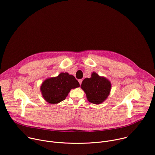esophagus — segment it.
Returning <instances> with one entry per match:
<instances>
[{
    "label": "esophagus",
    "instance_id": "1",
    "mask_svg": "<svg viewBox=\"0 0 155 155\" xmlns=\"http://www.w3.org/2000/svg\"><path fill=\"white\" fill-rule=\"evenodd\" d=\"M82 81H83L82 79H79V80H78V82H79V83H80V85H81V83H82Z\"/></svg>",
    "mask_w": 155,
    "mask_h": 155
}]
</instances>
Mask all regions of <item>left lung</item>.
I'll list each match as a JSON object with an SVG mask.
<instances>
[{"mask_svg":"<svg viewBox=\"0 0 155 155\" xmlns=\"http://www.w3.org/2000/svg\"><path fill=\"white\" fill-rule=\"evenodd\" d=\"M81 87L85 92L89 102L99 104L108 97L111 90V83L105 78L93 72L91 78L83 80Z\"/></svg>","mask_w":155,"mask_h":155,"instance_id":"1","label":"left lung"}]
</instances>
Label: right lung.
I'll list each match as a JSON object with an SVG mask.
<instances>
[{
	"label": "right lung",
	"instance_id": "add662e5",
	"mask_svg": "<svg viewBox=\"0 0 155 155\" xmlns=\"http://www.w3.org/2000/svg\"><path fill=\"white\" fill-rule=\"evenodd\" d=\"M79 86L78 81L73 75L68 73H61L56 77L44 81L40 90L47 102L55 104L64 101L71 89Z\"/></svg>",
	"mask_w": 155,
	"mask_h": 155
}]
</instances>
